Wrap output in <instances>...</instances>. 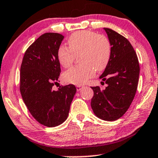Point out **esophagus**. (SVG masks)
<instances>
[{
    "label": "esophagus",
    "instance_id": "1",
    "mask_svg": "<svg viewBox=\"0 0 158 158\" xmlns=\"http://www.w3.org/2000/svg\"><path fill=\"white\" fill-rule=\"evenodd\" d=\"M83 85H76V88H77V90H81L82 88H83Z\"/></svg>",
    "mask_w": 158,
    "mask_h": 158
}]
</instances>
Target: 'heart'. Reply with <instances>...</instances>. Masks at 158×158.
I'll return each instance as SVG.
<instances>
[{
  "mask_svg": "<svg viewBox=\"0 0 158 158\" xmlns=\"http://www.w3.org/2000/svg\"><path fill=\"white\" fill-rule=\"evenodd\" d=\"M69 47L61 45L57 52V60L64 68H68L79 57L80 65L73 67L63 74L64 81L75 85H83L94 76L96 70H104L111 55L109 39L90 31H79L68 39Z\"/></svg>",
  "mask_w": 158,
  "mask_h": 158,
  "instance_id": "heart-1",
  "label": "heart"
}]
</instances>
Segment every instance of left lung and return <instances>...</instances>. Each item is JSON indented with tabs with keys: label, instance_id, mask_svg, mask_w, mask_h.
Returning <instances> with one entry per match:
<instances>
[{
	"label": "left lung",
	"instance_id": "8db88e82",
	"mask_svg": "<svg viewBox=\"0 0 158 158\" xmlns=\"http://www.w3.org/2000/svg\"><path fill=\"white\" fill-rule=\"evenodd\" d=\"M103 29L111 42V55L100 78L108 85L104 90L99 86L91 87L94 94L90 106L97 117L111 122L126 113L135 98L139 64L137 54L127 39L109 28Z\"/></svg>",
	"mask_w": 158,
	"mask_h": 158
}]
</instances>
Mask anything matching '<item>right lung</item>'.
Instances as JSON below:
<instances>
[{
    "instance_id": "obj_1",
    "label": "right lung",
    "mask_w": 158,
    "mask_h": 158,
    "mask_svg": "<svg viewBox=\"0 0 158 158\" xmlns=\"http://www.w3.org/2000/svg\"><path fill=\"white\" fill-rule=\"evenodd\" d=\"M64 36L45 33L30 45L21 65L20 91L23 101L32 116L41 124L53 127L68 118L71 102L76 93L73 84L60 86V64L57 52Z\"/></svg>"
}]
</instances>
